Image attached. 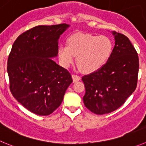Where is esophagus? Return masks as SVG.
Instances as JSON below:
<instances>
[{
    "label": "esophagus",
    "instance_id": "obj_1",
    "mask_svg": "<svg viewBox=\"0 0 146 146\" xmlns=\"http://www.w3.org/2000/svg\"><path fill=\"white\" fill-rule=\"evenodd\" d=\"M72 78H73V82H76V81H79V80H81V77H80L79 76H78V75L73 74L72 75Z\"/></svg>",
    "mask_w": 146,
    "mask_h": 146
}]
</instances>
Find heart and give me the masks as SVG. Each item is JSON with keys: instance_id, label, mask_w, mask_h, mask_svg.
Returning <instances> with one entry per match:
<instances>
[{"instance_id": "obj_1", "label": "heart", "mask_w": 146, "mask_h": 146, "mask_svg": "<svg viewBox=\"0 0 146 146\" xmlns=\"http://www.w3.org/2000/svg\"><path fill=\"white\" fill-rule=\"evenodd\" d=\"M113 44L106 35L75 33L68 39L67 46H60L57 54L60 63L65 68L74 62L84 73L98 70L108 62L112 54Z\"/></svg>"}]
</instances>
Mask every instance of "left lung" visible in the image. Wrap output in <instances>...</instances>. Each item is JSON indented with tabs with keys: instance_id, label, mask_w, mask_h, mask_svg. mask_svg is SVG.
I'll use <instances>...</instances> for the list:
<instances>
[{
	"instance_id": "8db88e82",
	"label": "left lung",
	"mask_w": 146,
	"mask_h": 146,
	"mask_svg": "<svg viewBox=\"0 0 146 146\" xmlns=\"http://www.w3.org/2000/svg\"><path fill=\"white\" fill-rule=\"evenodd\" d=\"M115 46L108 62L100 69L82 77L85 106L98 115L115 111L133 93L137 84L139 58L128 38L113 32Z\"/></svg>"
}]
</instances>
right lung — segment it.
Instances as JSON below:
<instances>
[{
    "mask_svg": "<svg viewBox=\"0 0 146 146\" xmlns=\"http://www.w3.org/2000/svg\"><path fill=\"white\" fill-rule=\"evenodd\" d=\"M69 25H38L21 34L9 55L7 72L11 94L36 115H48L61 105L73 82L68 70L57 65L58 39Z\"/></svg>",
    "mask_w": 146,
    "mask_h": 146,
    "instance_id": "1",
    "label": "right lung"
}]
</instances>
